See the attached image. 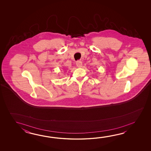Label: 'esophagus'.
<instances>
[{
  "label": "esophagus",
  "mask_w": 151,
  "mask_h": 151,
  "mask_svg": "<svg viewBox=\"0 0 151 151\" xmlns=\"http://www.w3.org/2000/svg\"><path fill=\"white\" fill-rule=\"evenodd\" d=\"M76 65L78 68H81L83 66V63L81 61H78L76 63Z\"/></svg>",
  "instance_id": "34e87169"
}]
</instances>
